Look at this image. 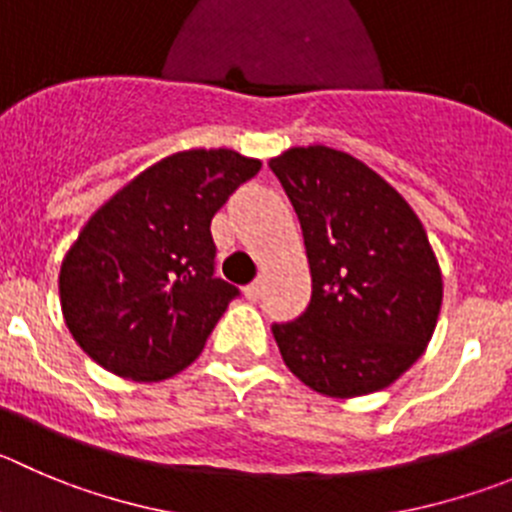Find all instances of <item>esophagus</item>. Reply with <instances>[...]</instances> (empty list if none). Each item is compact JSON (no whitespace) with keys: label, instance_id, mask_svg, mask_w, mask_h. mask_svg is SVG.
I'll list each match as a JSON object with an SVG mask.
<instances>
[{"label":"esophagus","instance_id":"1","mask_svg":"<svg viewBox=\"0 0 512 512\" xmlns=\"http://www.w3.org/2000/svg\"><path fill=\"white\" fill-rule=\"evenodd\" d=\"M260 295H262V283H260V280H255V283H250L245 288V298L250 300V303H257V300H260Z\"/></svg>","mask_w":512,"mask_h":512}]
</instances>
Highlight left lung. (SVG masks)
Listing matches in <instances>:
<instances>
[{
  "label": "left lung",
  "mask_w": 512,
  "mask_h": 512,
  "mask_svg": "<svg viewBox=\"0 0 512 512\" xmlns=\"http://www.w3.org/2000/svg\"><path fill=\"white\" fill-rule=\"evenodd\" d=\"M303 229L313 293L272 323L283 361L318 394L361 396L399 379L432 338L442 272L427 232L376 171L328 146L270 159Z\"/></svg>",
  "instance_id": "8db88e82"
}]
</instances>
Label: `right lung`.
Listing matches in <instances>:
<instances>
[{
  "label": "right lung",
  "instance_id": "obj_1",
  "mask_svg": "<svg viewBox=\"0 0 512 512\" xmlns=\"http://www.w3.org/2000/svg\"><path fill=\"white\" fill-rule=\"evenodd\" d=\"M260 161L194 148L148 166L105 202L60 267L70 333L95 364L133 381L179 374L240 295L214 278L209 224Z\"/></svg>",
  "mask_w": 512,
  "mask_h": 512
}]
</instances>
